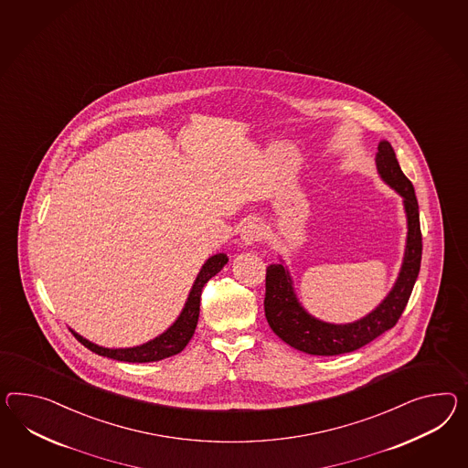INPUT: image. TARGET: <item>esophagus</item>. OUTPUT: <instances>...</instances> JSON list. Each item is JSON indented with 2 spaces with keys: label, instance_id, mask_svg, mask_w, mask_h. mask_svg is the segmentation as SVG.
I'll return each instance as SVG.
<instances>
[{
  "label": "esophagus",
  "instance_id": "34e87169",
  "mask_svg": "<svg viewBox=\"0 0 468 468\" xmlns=\"http://www.w3.org/2000/svg\"><path fill=\"white\" fill-rule=\"evenodd\" d=\"M261 238H263V228H261V224H258L254 220L246 222L240 229V240L244 246H251L254 242L261 240Z\"/></svg>",
  "mask_w": 468,
  "mask_h": 468
}]
</instances>
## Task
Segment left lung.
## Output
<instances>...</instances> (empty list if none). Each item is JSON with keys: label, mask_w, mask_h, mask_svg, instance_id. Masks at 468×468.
I'll list each match as a JSON object with an SVG mask.
<instances>
[{"label": "left lung", "mask_w": 468, "mask_h": 468, "mask_svg": "<svg viewBox=\"0 0 468 468\" xmlns=\"http://www.w3.org/2000/svg\"><path fill=\"white\" fill-rule=\"evenodd\" d=\"M375 163L380 178L402 197L408 218V239L402 266L394 287L370 314L355 323H324L302 307L293 288V280L282 258L280 263L270 264L266 268V321L282 341L307 355L335 356L349 353L368 345L375 337L392 329L406 309L414 283L420 275L422 236L420 205L414 186L399 166L390 143L380 141Z\"/></svg>", "instance_id": "1"}]
</instances>
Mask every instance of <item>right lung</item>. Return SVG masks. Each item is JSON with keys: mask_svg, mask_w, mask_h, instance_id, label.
Instances as JSON below:
<instances>
[{"mask_svg": "<svg viewBox=\"0 0 468 468\" xmlns=\"http://www.w3.org/2000/svg\"><path fill=\"white\" fill-rule=\"evenodd\" d=\"M228 261V254H224V252L210 256L202 266L200 273L195 278L192 290L188 293V299L185 302V307L180 312L178 319L171 324L163 335H156L154 339L147 341L144 345L133 347L98 346L95 343L88 341L83 335H78L76 331H72V329H69V331L90 351H93L100 356L113 358V360L129 361V363H149V361L165 360V358H169L173 355H178L188 345V341L192 339L195 327L198 323L202 288L212 276H216L226 266Z\"/></svg>", "mask_w": 468, "mask_h": 468, "instance_id": "add662e5", "label": "right lung"}]
</instances>
